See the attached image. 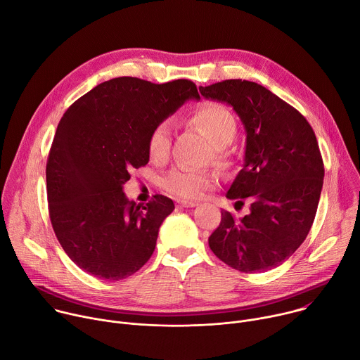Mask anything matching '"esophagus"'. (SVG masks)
Listing matches in <instances>:
<instances>
[{"label": "esophagus", "mask_w": 360, "mask_h": 360, "mask_svg": "<svg viewBox=\"0 0 360 360\" xmlns=\"http://www.w3.org/2000/svg\"><path fill=\"white\" fill-rule=\"evenodd\" d=\"M176 203H178L179 208H193V207H196V205H198L193 200H185V199H179V200H176Z\"/></svg>", "instance_id": "esophagus-1"}]
</instances>
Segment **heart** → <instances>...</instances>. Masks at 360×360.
Returning a JSON list of instances; mask_svg holds the SVG:
<instances>
[{
    "instance_id": "b5f03b06",
    "label": "heart",
    "mask_w": 360,
    "mask_h": 360,
    "mask_svg": "<svg viewBox=\"0 0 360 360\" xmlns=\"http://www.w3.org/2000/svg\"><path fill=\"white\" fill-rule=\"evenodd\" d=\"M189 122L202 131L208 141L217 148V158H221V149L232 142L236 135V120L222 104L214 101L203 102L192 115ZM174 127L171 120H162L148 135L146 148L153 162H164L171 152ZM218 182V176L210 171H193L176 168L162 181V186L172 195L184 199H199L210 192Z\"/></svg>"
}]
</instances>
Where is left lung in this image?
I'll return each mask as SVG.
<instances>
[{
    "label": "left lung",
    "instance_id": "1",
    "mask_svg": "<svg viewBox=\"0 0 360 360\" xmlns=\"http://www.w3.org/2000/svg\"><path fill=\"white\" fill-rule=\"evenodd\" d=\"M199 91L233 107L246 131L245 164L226 198L248 199L250 212L236 218L222 211L210 248L239 272L271 271L314 224L325 175L316 135L297 110L256 82L226 79Z\"/></svg>",
    "mask_w": 360,
    "mask_h": 360
}]
</instances>
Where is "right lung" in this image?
Wrapping results in <instances>:
<instances>
[{"label":"right lung","mask_w":360,"mask_h":360,"mask_svg":"<svg viewBox=\"0 0 360 360\" xmlns=\"http://www.w3.org/2000/svg\"><path fill=\"white\" fill-rule=\"evenodd\" d=\"M191 98L199 94L188 79L120 77L78 98L61 118L45 171L48 212L63 249L86 274L125 279L152 256L174 202L157 193L139 207L122 185L148 164L150 129Z\"/></svg>","instance_id":"add662e5"}]
</instances>
